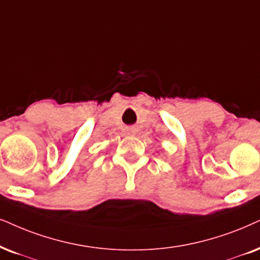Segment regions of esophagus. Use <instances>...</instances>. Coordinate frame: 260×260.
<instances>
[{
	"label": "esophagus",
	"instance_id": "esophagus-1",
	"mask_svg": "<svg viewBox=\"0 0 260 260\" xmlns=\"http://www.w3.org/2000/svg\"><path fill=\"white\" fill-rule=\"evenodd\" d=\"M127 132H128V133H129V134H132V133H134V132H136V129H134V128H129V129H128V131H127Z\"/></svg>",
	"mask_w": 260,
	"mask_h": 260
}]
</instances>
